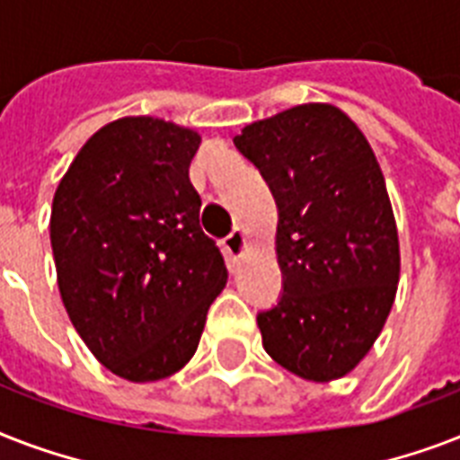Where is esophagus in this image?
<instances>
[{"instance_id": "34e87169", "label": "esophagus", "mask_w": 460, "mask_h": 460, "mask_svg": "<svg viewBox=\"0 0 460 460\" xmlns=\"http://www.w3.org/2000/svg\"><path fill=\"white\" fill-rule=\"evenodd\" d=\"M224 248H226V252H229V258L234 260V262L243 258L245 252H248V236H245V231H231L229 236L224 238Z\"/></svg>"}]
</instances>
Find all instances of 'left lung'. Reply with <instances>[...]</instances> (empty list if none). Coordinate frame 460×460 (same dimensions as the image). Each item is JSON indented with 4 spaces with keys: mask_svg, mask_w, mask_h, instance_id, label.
Instances as JSON below:
<instances>
[{
    "mask_svg": "<svg viewBox=\"0 0 460 460\" xmlns=\"http://www.w3.org/2000/svg\"><path fill=\"white\" fill-rule=\"evenodd\" d=\"M236 147L279 208L284 294L258 314L274 363L307 382L356 370L382 334L401 277L385 173L365 133L329 102L296 104L243 126Z\"/></svg>",
    "mask_w": 460,
    "mask_h": 460,
    "instance_id": "left-lung-1",
    "label": "left lung"
}]
</instances>
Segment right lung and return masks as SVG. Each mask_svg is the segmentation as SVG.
<instances>
[{"mask_svg": "<svg viewBox=\"0 0 460 460\" xmlns=\"http://www.w3.org/2000/svg\"><path fill=\"white\" fill-rule=\"evenodd\" d=\"M200 140L164 119H114L85 140L54 193L49 238L68 320L128 382L186 367L226 287L188 176Z\"/></svg>", "mask_w": 460, "mask_h": 460, "instance_id": "obj_1", "label": "right lung"}]
</instances>
